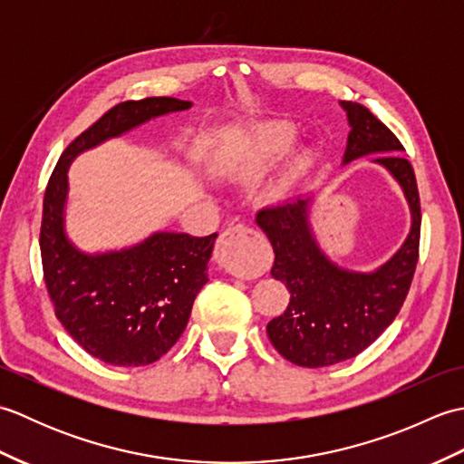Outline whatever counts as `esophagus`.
<instances>
[{"instance_id": "1", "label": "esophagus", "mask_w": 464, "mask_h": 464, "mask_svg": "<svg viewBox=\"0 0 464 464\" xmlns=\"http://www.w3.org/2000/svg\"><path fill=\"white\" fill-rule=\"evenodd\" d=\"M259 237V233L243 223H233L221 233L215 245V261L227 273L235 277H249L261 269V261L253 253L251 243Z\"/></svg>"}]
</instances>
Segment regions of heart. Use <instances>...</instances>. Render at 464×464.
Here are the masks:
<instances>
[{
    "label": "heart",
    "mask_w": 464,
    "mask_h": 464,
    "mask_svg": "<svg viewBox=\"0 0 464 464\" xmlns=\"http://www.w3.org/2000/svg\"><path fill=\"white\" fill-rule=\"evenodd\" d=\"M297 130L287 121H267L255 127L237 151L229 160V171L239 177H259L279 157L289 150L295 141ZM309 165V155L301 153L289 167V177L301 175Z\"/></svg>",
    "instance_id": "obj_1"
}]
</instances>
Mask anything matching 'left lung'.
I'll return each mask as SVG.
<instances>
[{"label": "left lung", "mask_w": 464, "mask_h": 464, "mask_svg": "<svg viewBox=\"0 0 464 464\" xmlns=\"http://www.w3.org/2000/svg\"><path fill=\"white\" fill-rule=\"evenodd\" d=\"M349 117V140L343 163L377 155L405 191L411 207V231L402 247L372 273L341 269L327 259L309 225L311 199H297L257 213L267 235L275 263L271 275L287 285L291 299L281 317L267 324V334L285 359L299 367H329L357 357L395 321L407 299L419 261L420 199L405 147L367 107L341 102Z\"/></svg>", "instance_id": "obj_1"}]
</instances>
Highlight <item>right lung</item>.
Returning <instances> with one entry per match:
<instances>
[{"label":"right lung","instance_id":"obj_1","mask_svg":"<svg viewBox=\"0 0 464 464\" xmlns=\"http://www.w3.org/2000/svg\"><path fill=\"white\" fill-rule=\"evenodd\" d=\"M191 102L145 97L111 107L67 145L44 197V279L55 317L92 357L115 367H143L169 351L189 321L207 279L217 233H153L130 249L87 255L73 247L63 225L67 167L85 150Z\"/></svg>","mask_w":464,"mask_h":464}]
</instances>
